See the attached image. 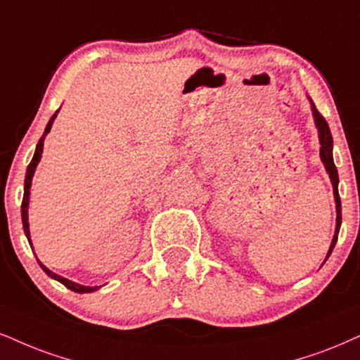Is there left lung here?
Returning <instances> with one entry per match:
<instances>
[{
    "mask_svg": "<svg viewBox=\"0 0 360 360\" xmlns=\"http://www.w3.org/2000/svg\"><path fill=\"white\" fill-rule=\"evenodd\" d=\"M310 101V108H312V115H314V123H316L317 131H319V141H321V160L326 167V172L329 173V179L332 181V188H334V200H335V212H337V219H335V232H334V238H332L329 252H327L326 260L329 259V255L334 250L335 243H337V237H339V230H340V221H342V207H340V197H339V173H337V168L334 165V157H332V135H330V128L327 125L326 118L322 117L321 113L317 112L316 105L314 101L309 98ZM323 260V262H326Z\"/></svg>",
    "mask_w": 360,
    "mask_h": 360,
    "instance_id": "8db88e82",
    "label": "left lung"
}]
</instances>
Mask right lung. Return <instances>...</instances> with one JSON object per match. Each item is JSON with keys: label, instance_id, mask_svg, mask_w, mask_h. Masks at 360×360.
<instances>
[{"label": "right lung", "instance_id": "add662e5", "mask_svg": "<svg viewBox=\"0 0 360 360\" xmlns=\"http://www.w3.org/2000/svg\"><path fill=\"white\" fill-rule=\"evenodd\" d=\"M58 112H60V110H56V113L53 115V117L50 118V122H48L46 128H44L43 136H41V139H39V141H38L37 150H34L33 158H31L30 165H28V168H26V176H25V193H23V203H21V220H23V230H25L26 238H28L30 245H31V237H30L28 207H30V188H31V180H33L34 170H37V167H38L39 160H41L44 139H46V135H48V133H50V130H51V125H53V122H55V118H56ZM37 260H38V259H37ZM38 264H39V267H41V269L44 270V274H46L48 277L55 278V281H58L60 283H63V285H65L66 288H70V290H73V292H78V294H90V292H95V290H98V288H100V287H86V285H79V283H77V282H72V281H68V278L61 277V275H58V274H55V272H51V270L48 269L46 265H43L41 262H39V260H38Z\"/></svg>", "mask_w": 360, "mask_h": 360}]
</instances>
